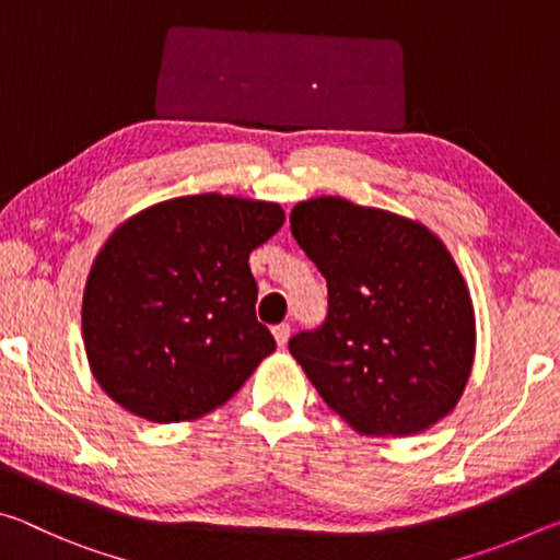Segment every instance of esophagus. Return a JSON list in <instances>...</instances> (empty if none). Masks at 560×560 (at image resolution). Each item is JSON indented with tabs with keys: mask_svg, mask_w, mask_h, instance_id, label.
Wrapping results in <instances>:
<instances>
[{
	"mask_svg": "<svg viewBox=\"0 0 560 560\" xmlns=\"http://www.w3.org/2000/svg\"><path fill=\"white\" fill-rule=\"evenodd\" d=\"M273 338H277V346H279V348H287L289 338H291V326H289V324L273 326Z\"/></svg>",
	"mask_w": 560,
	"mask_h": 560,
	"instance_id": "34e87169",
	"label": "esophagus"
}]
</instances>
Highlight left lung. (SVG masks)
<instances>
[{"mask_svg":"<svg viewBox=\"0 0 560 560\" xmlns=\"http://www.w3.org/2000/svg\"><path fill=\"white\" fill-rule=\"evenodd\" d=\"M291 234L328 283L326 324L289 340L324 402L373 438L447 417L469 381L477 324L440 236L334 195L293 207Z\"/></svg>","mask_w":560,"mask_h":560,"instance_id":"obj_1","label":"left lung"}]
</instances>
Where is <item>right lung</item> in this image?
<instances>
[{
	"mask_svg": "<svg viewBox=\"0 0 560 560\" xmlns=\"http://www.w3.org/2000/svg\"><path fill=\"white\" fill-rule=\"evenodd\" d=\"M277 202L187 195L128 217L93 259L81 328L91 373L122 410L189 422L240 390L277 340L257 320L249 254Z\"/></svg>",
	"mask_w": 560,
	"mask_h": 560,
	"instance_id": "right-lung-1",
	"label": "right lung"
}]
</instances>
